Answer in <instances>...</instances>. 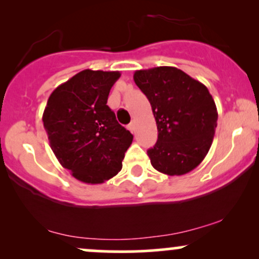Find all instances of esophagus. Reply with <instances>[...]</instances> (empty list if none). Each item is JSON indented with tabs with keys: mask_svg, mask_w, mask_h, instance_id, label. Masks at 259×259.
<instances>
[{
	"mask_svg": "<svg viewBox=\"0 0 259 259\" xmlns=\"http://www.w3.org/2000/svg\"><path fill=\"white\" fill-rule=\"evenodd\" d=\"M135 127H136V125H135V123H134V121H132V123H130L129 125H127V129H129L132 133L135 132Z\"/></svg>",
	"mask_w": 259,
	"mask_h": 259,
	"instance_id": "34e87169",
	"label": "esophagus"
}]
</instances>
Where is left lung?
I'll use <instances>...</instances> for the list:
<instances>
[{
    "mask_svg": "<svg viewBox=\"0 0 259 259\" xmlns=\"http://www.w3.org/2000/svg\"><path fill=\"white\" fill-rule=\"evenodd\" d=\"M134 81L150 101L158 130L156 145L147 151L151 164L167 175L191 171L214 138L218 112L212 95L175 67L136 70Z\"/></svg>",
    "mask_w": 259,
    "mask_h": 259,
    "instance_id": "obj_1",
    "label": "left lung"
}]
</instances>
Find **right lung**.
<instances>
[{
    "label": "right lung",
    "instance_id": "obj_1",
    "mask_svg": "<svg viewBox=\"0 0 259 259\" xmlns=\"http://www.w3.org/2000/svg\"><path fill=\"white\" fill-rule=\"evenodd\" d=\"M119 72L85 69L55 89L42 121L50 146L75 179L101 184L117 175L132 133L107 106Z\"/></svg>",
    "mask_w": 259,
    "mask_h": 259
}]
</instances>
